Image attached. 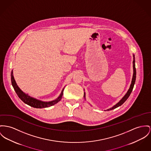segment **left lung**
Listing matches in <instances>:
<instances>
[{"label":"left lung","mask_w":151,"mask_h":151,"mask_svg":"<svg viewBox=\"0 0 151 151\" xmlns=\"http://www.w3.org/2000/svg\"><path fill=\"white\" fill-rule=\"evenodd\" d=\"M133 77H132V79L131 81V84L130 85V87L128 89V91H127V93L124 95V96L119 101L116 105H114L113 106H112L111 108L106 110V111H111L113 110L119 106H121L122 104H123L126 100L128 99V97H129L130 94H131V92L132 91L133 88L134 87V85L136 81V68H135V57H134V55L133 54ZM83 97L85 99V100H86V96H85V93L84 92V95H83Z\"/></svg>","instance_id":"1"}]
</instances>
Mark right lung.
Wrapping results in <instances>:
<instances>
[{
    "instance_id": "add662e5",
    "label": "right lung",
    "mask_w": 151,
    "mask_h": 151,
    "mask_svg": "<svg viewBox=\"0 0 151 151\" xmlns=\"http://www.w3.org/2000/svg\"><path fill=\"white\" fill-rule=\"evenodd\" d=\"M11 80L12 85L16 93L17 94L18 96L19 97L21 100L23 102H24L26 104H27L28 105L30 106L31 107L35 108H48L51 106H52L57 103H58L62 98V96L63 94V91L65 89V87L63 88L62 91L60 93V95L54 100L51 101H43L38 100L37 99H35L34 97H32L30 96L28 94L25 93L23 92L19 88V87L18 86L16 81L14 79V77L13 75V70L11 71Z\"/></svg>"
}]
</instances>
